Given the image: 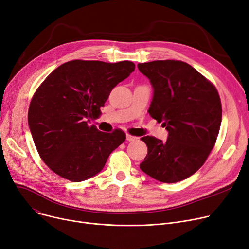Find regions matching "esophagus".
<instances>
[{
    "mask_svg": "<svg viewBox=\"0 0 249 249\" xmlns=\"http://www.w3.org/2000/svg\"><path fill=\"white\" fill-rule=\"evenodd\" d=\"M136 140H138V138L137 137H134V136H132V135H126V141H128V142H132V141H136Z\"/></svg>",
    "mask_w": 249,
    "mask_h": 249,
    "instance_id": "34e87169",
    "label": "esophagus"
}]
</instances>
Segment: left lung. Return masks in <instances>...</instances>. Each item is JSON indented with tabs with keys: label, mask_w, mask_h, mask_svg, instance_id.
Returning <instances> with one entry per match:
<instances>
[{
	"label": "left lung",
	"mask_w": 249,
	"mask_h": 249,
	"mask_svg": "<svg viewBox=\"0 0 249 249\" xmlns=\"http://www.w3.org/2000/svg\"><path fill=\"white\" fill-rule=\"evenodd\" d=\"M154 89L148 112L167 129L163 142L141 138L148 154L141 170L161 182L181 181L196 172L214 148L222 121L216 87L196 69L181 61L138 64Z\"/></svg>",
	"instance_id": "1"
}]
</instances>
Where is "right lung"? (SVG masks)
<instances>
[{
  "label": "right lung",
  "mask_w": 249,
  "mask_h": 249,
  "mask_svg": "<svg viewBox=\"0 0 249 249\" xmlns=\"http://www.w3.org/2000/svg\"><path fill=\"white\" fill-rule=\"evenodd\" d=\"M135 71L129 61L75 60L57 67L31 99L28 124L40 158L54 173L73 182L98 174L110 153L125 140L115 129L103 133L97 118L111 90Z\"/></svg>",
  "instance_id": "1"
}]
</instances>
